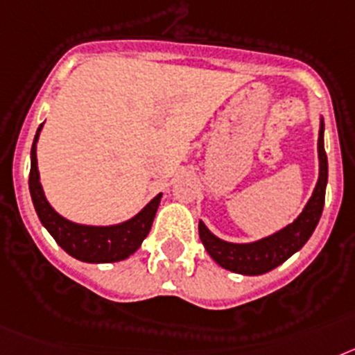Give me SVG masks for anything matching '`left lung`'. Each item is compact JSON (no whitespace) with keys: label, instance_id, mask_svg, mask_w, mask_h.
Segmentation results:
<instances>
[{"label":"left lung","instance_id":"1","mask_svg":"<svg viewBox=\"0 0 355 355\" xmlns=\"http://www.w3.org/2000/svg\"><path fill=\"white\" fill-rule=\"evenodd\" d=\"M323 130H325V123L320 116L318 182L314 186L309 202L306 203V207L302 209V212L293 223L286 225L284 229L277 230L257 241L230 243L214 236L207 229V225L200 221V239H202L207 254L221 268L234 271V273H241V275H263L266 271H271L273 268L288 261L293 254H297L302 246L309 241V237L313 236L314 229L318 225L320 216H322L323 203H325L327 178H329V164H327V153L325 146H323Z\"/></svg>","mask_w":355,"mask_h":355}]
</instances>
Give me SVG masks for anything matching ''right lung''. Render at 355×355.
Here are the masks:
<instances>
[{
	"label": "right lung",
	"mask_w": 355,
	"mask_h": 355,
	"mask_svg": "<svg viewBox=\"0 0 355 355\" xmlns=\"http://www.w3.org/2000/svg\"><path fill=\"white\" fill-rule=\"evenodd\" d=\"M42 123L37 128L33 137L32 152H30V195H32L33 207L41 220L42 227L51 234L55 241L71 257L84 261V263H118L123 259L130 257L143 245L144 237L152 229L153 218L159 209L162 193L148 202L143 209L130 220L116 225H82L67 220L58 214L46 200L44 189L41 186V175L37 168V141L41 135Z\"/></svg>",
	"instance_id": "add662e5"
}]
</instances>
